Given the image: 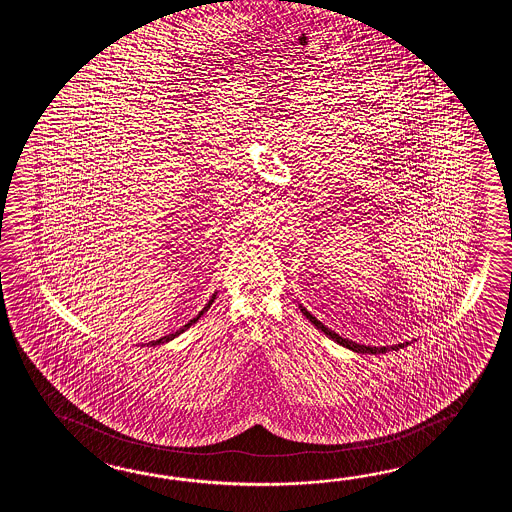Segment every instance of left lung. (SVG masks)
<instances>
[{"mask_svg":"<svg viewBox=\"0 0 512 512\" xmlns=\"http://www.w3.org/2000/svg\"><path fill=\"white\" fill-rule=\"evenodd\" d=\"M302 313H304L305 318H309V322L311 324H315L320 331H324L327 337L333 338L337 344L340 346H344V348L351 349V351H357V353H371V355H377V353H386V351H390V349H399L404 348V344H395V346H381V348H377V346H364V344H357V342H353V340H348V338H342L340 335H337L335 331H331V329H327L320 320H316L315 316L311 315L305 307H302ZM408 344V342H406Z\"/></svg>","mask_w":512,"mask_h":512,"instance_id":"1","label":"left lung"}]
</instances>
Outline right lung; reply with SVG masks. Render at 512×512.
<instances>
[{
    "label": "right lung",
    "instance_id": "1",
    "mask_svg": "<svg viewBox=\"0 0 512 512\" xmlns=\"http://www.w3.org/2000/svg\"><path fill=\"white\" fill-rule=\"evenodd\" d=\"M216 300V294H212V298L208 300V304L203 307V311H199V315L196 316V318H192L188 324H185V326L181 327V329H177L175 333H172V335H166V337L159 338V340H153V342H150V344H153V346H157V344H161V342H168V340H172V338L179 337L183 331H186L188 327L192 326V324H196L197 320L201 318V316L205 315L207 313L208 309H210V305H212V302Z\"/></svg>",
    "mask_w": 512,
    "mask_h": 512
}]
</instances>
